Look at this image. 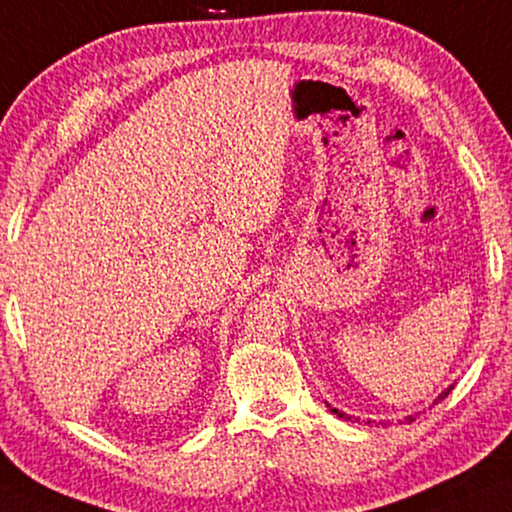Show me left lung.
I'll return each mask as SVG.
<instances>
[{
	"mask_svg": "<svg viewBox=\"0 0 512 512\" xmlns=\"http://www.w3.org/2000/svg\"><path fill=\"white\" fill-rule=\"evenodd\" d=\"M450 390H452V387H450ZM450 390H445V392H443V394H441V397H438V399H445V397H448V392H450ZM436 403H438V401H436ZM327 408H329V410H331V413H334V415H338V417H343V420H350V417H348V415H345V413H343V410H336V408H331V406H329V403H327ZM413 420H415V417H408V422H413ZM366 424H371V420H369V422H366Z\"/></svg>",
	"mask_w": 512,
	"mask_h": 512,
	"instance_id": "1",
	"label": "left lung"
}]
</instances>
